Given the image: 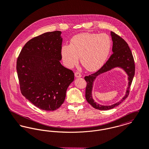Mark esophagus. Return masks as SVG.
Returning <instances> with one entry per match:
<instances>
[{"instance_id": "34e87169", "label": "esophagus", "mask_w": 149, "mask_h": 149, "mask_svg": "<svg viewBox=\"0 0 149 149\" xmlns=\"http://www.w3.org/2000/svg\"><path fill=\"white\" fill-rule=\"evenodd\" d=\"M75 76L76 78H81L82 75L79 72H75Z\"/></svg>"}]
</instances>
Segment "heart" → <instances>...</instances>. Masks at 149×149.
<instances>
[{
	"label": "heart",
	"instance_id": "heart-1",
	"mask_svg": "<svg viewBox=\"0 0 149 149\" xmlns=\"http://www.w3.org/2000/svg\"><path fill=\"white\" fill-rule=\"evenodd\" d=\"M111 47V40L106 33H84L75 35L70 45H63L61 54L64 65L68 68L81 62L86 70L94 71L104 63Z\"/></svg>",
	"mask_w": 149,
	"mask_h": 149
}]
</instances>
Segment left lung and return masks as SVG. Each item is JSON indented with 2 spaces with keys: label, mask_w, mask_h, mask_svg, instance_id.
Instances as JSON below:
<instances>
[{
  "label": "left lung",
  "mask_w": 149,
  "mask_h": 149,
  "mask_svg": "<svg viewBox=\"0 0 149 149\" xmlns=\"http://www.w3.org/2000/svg\"><path fill=\"white\" fill-rule=\"evenodd\" d=\"M113 46V54L110 56L108 61L97 72L86 76L84 79L87 83L86 87V99L87 102L94 108L100 110H107L113 109L120 104L126 99L130 93V88L135 74V63L132 52L126 41L116 33L111 31ZM116 66L122 68L127 72L129 76V86L125 96L120 101L111 106H102L95 103L92 98L91 91L92 83L95 78L99 74L110 70Z\"/></svg>",
  "instance_id": "1"
}]
</instances>
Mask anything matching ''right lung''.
I'll use <instances>...</instances> for the list:
<instances>
[{"instance_id":"1","label":"right lung","mask_w":149,"mask_h":149,"mask_svg":"<svg viewBox=\"0 0 149 149\" xmlns=\"http://www.w3.org/2000/svg\"><path fill=\"white\" fill-rule=\"evenodd\" d=\"M61 32L43 33L28 41L17 61L22 94L34 106L54 111L63 104L74 74L60 63Z\"/></svg>"}]
</instances>
